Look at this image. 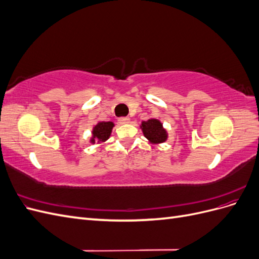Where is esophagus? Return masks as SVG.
I'll return each instance as SVG.
<instances>
[{"label": "esophagus", "mask_w": 259, "mask_h": 259, "mask_svg": "<svg viewBox=\"0 0 259 259\" xmlns=\"http://www.w3.org/2000/svg\"><path fill=\"white\" fill-rule=\"evenodd\" d=\"M117 122H119L120 124H127V123H130V117L128 116L119 117V119H117Z\"/></svg>", "instance_id": "obj_1"}]
</instances>
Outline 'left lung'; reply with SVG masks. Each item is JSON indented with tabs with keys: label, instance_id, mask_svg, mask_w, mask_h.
Instances as JSON below:
<instances>
[{
	"label": "left lung",
	"instance_id": "obj_1",
	"mask_svg": "<svg viewBox=\"0 0 259 259\" xmlns=\"http://www.w3.org/2000/svg\"><path fill=\"white\" fill-rule=\"evenodd\" d=\"M142 128L144 135L150 143L161 144L164 143L167 138L166 131L163 128L160 121L155 119H150L147 122L142 123Z\"/></svg>",
	"mask_w": 259,
	"mask_h": 259
}]
</instances>
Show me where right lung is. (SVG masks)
<instances>
[{
    "label": "right lung",
    "instance_id": "obj_1",
    "mask_svg": "<svg viewBox=\"0 0 259 259\" xmlns=\"http://www.w3.org/2000/svg\"><path fill=\"white\" fill-rule=\"evenodd\" d=\"M113 126L114 124L112 122H99L93 130L92 143L94 144L96 140L105 142V140H107L109 136H110Z\"/></svg>",
    "mask_w": 259,
    "mask_h": 259
}]
</instances>
